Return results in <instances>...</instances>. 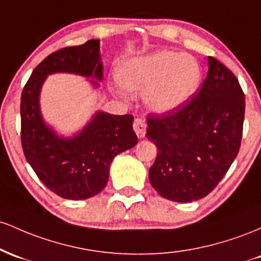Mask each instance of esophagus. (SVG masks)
Listing matches in <instances>:
<instances>
[{
  "instance_id": "esophagus-1",
  "label": "esophagus",
  "mask_w": 261,
  "mask_h": 261,
  "mask_svg": "<svg viewBox=\"0 0 261 261\" xmlns=\"http://www.w3.org/2000/svg\"><path fill=\"white\" fill-rule=\"evenodd\" d=\"M145 122L142 118H136L133 122V129L136 132V134L138 136V138H144L145 137Z\"/></svg>"
}]
</instances>
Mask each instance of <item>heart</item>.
I'll return each mask as SVG.
<instances>
[{"mask_svg": "<svg viewBox=\"0 0 261 261\" xmlns=\"http://www.w3.org/2000/svg\"><path fill=\"white\" fill-rule=\"evenodd\" d=\"M117 80L124 90L144 93L145 103L156 113L176 110L194 95L201 80L195 58L182 53L159 50L123 61ZM116 93L125 98L121 89Z\"/></svg>", "mask_w": 261, "mask_h": 261, "instance_id": "heart-1", "label": "heart"}]
</instances>
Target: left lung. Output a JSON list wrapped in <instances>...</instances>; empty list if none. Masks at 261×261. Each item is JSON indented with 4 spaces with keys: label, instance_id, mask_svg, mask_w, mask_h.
I'll return each mask as SVG.
<instances>
[{
    "label": "left lung",
    "instance_id": "1",
    "mask_svg": "<svg viewBox=\"0 0 261 261\" xmlns=\"http://www.w3.org/2000/svg\"><path fill=\"white\" fill-rule=\"evenodd\" d=\"M244 112L238 79L208 57L207 77L186 106L146 118V138L159 150L149 170L158 194L175 202L208 195L238 155Z\"/></svg>",
    "mask_w": 261,
    "mask_h": 261
}]
</instances>
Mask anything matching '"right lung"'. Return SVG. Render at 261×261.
Returning a JSON list of instances; mask_svg holds the SVG:
<instances>
[{
	"instance_id": "1",
	"label": "right lung",
	"mask_w": 261,
	"mask_h": 261,
	"mask_svg": "<svg viewBox=\"0 0 261 261\" xmlns=\"http://www.w3.org/2000/svg\"><path fill=\"white\" fill-rule=\"evenodd\" d=\"M55 72L102 81L99 40L66 46L46 57L33 70L20 96V139L29 165L54 194L67 200H86L105 189L116 155L138 143L133 116L96 112L74 137L58 136L44 122L39 107L44 81ZM91 84L98 86L97 81L91 80Z\"/></svg>"
}]
</instances>
